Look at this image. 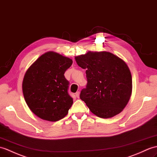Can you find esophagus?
I'll list each match as a JSON object with an SVG mask.
<instances>
[{
	"mask_svg": "<svg viewBox=\"0 0 157 157\" xmlns=\"http://www.w3.org/2000/svg\"><path fill=\"white\" fill-rule=\"evenodd\" d=\"M75 96L77 97L78 98H79V92H77L75 93Z\"/></svg>",
	"mask_w": 157,
	"mask_h": 157,
	"instance_id": "1",
	"label": "esophagus"
}]
</instances>
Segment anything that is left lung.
I'll return each mask as SVG.
<instances>
[{"label": "left lung", "mask_w": 157, "mask_h": 157, "mask_svg": "<svg viewBox=\"0 0 157 157\" xmlns=\"http://www.w3.org/2000/svg\"><path fill=\"white\" fill-rule=\"evenodd\" d=\"M86 69L87 85L80 99L93 114L109 118L121 112L132 92V75L122 59L110 52H87L75 57Z\"/></svg>", "instance_id": "8db88e82"}]
</instances>
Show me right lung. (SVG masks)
Returning a JSON list of instances; mask_svg holds the SVG:
<instances>
[{"label":"right lung","instance_id":"right-lung-1","mask_svg":"<svg viewBox=\"0 0 157 157\" xmlns=\"http://www.w3.org/2000/svg\"><path fill=\"white\" fill-rule=\"evenodd\" d=\"M73 61L53 52L39 57L29 67L23 82V92L30 110L39 118L56 122L63 118L73 104L64 74Z\"/></svg>","mask_w":157,"mask_h":157}]
</instances>
